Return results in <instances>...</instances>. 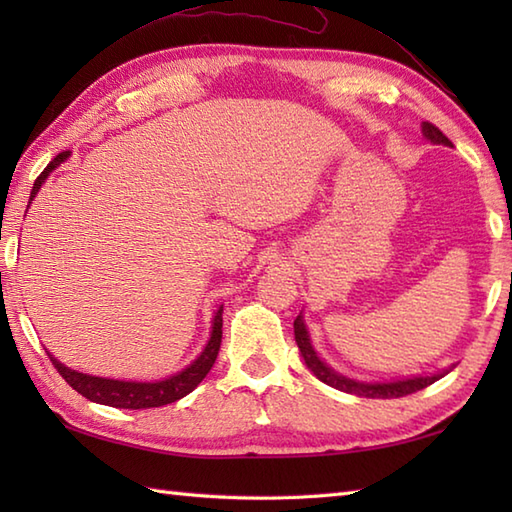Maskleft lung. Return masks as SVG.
<instances>
[{"instance_id":"left-lung-1","label":"left lung","mask_w":512,"mask_h":512,"mask_svg":"<svg viewBox=\"0 0 512 512\" xmlns=\"http://www.w3.org/2000/svg\"><path fill=\"white\" fill-rule=\"evenodd\" d=\"M422 134H424V138L431 140L433 145H449L451 147V140L444 136L436 125L422 123ZM295 339H297L303 361H306V365L310 367V372L317 376L321 383L330 385L334 389H341V391H345V394L365 396V398H400V396L413 394V391L429 387L436 383V380H440L444 374H449V369H444V372L433 374V376H411V378H402V380H391V383H363V380H354V378H347L339 372H334L332 367H328L321 361L310 343V334L306 330V323H303L301 314L295 319Z\"/></svg>"}]
</instances>
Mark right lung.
<instances>
[{
    "instance_id": "1",
    "label": "right lung",
    "mask_w": 512,
    "mask_h": 512,
    "mask_svg": "<svg viewBox=\"0 0 512 512\" xmlns=\"http://www.w3.org/2000/svg\"><path fill=\"white\" fill-rule=\"evenodd\" d=\"M68 158H70V151H61V154L39 173V178L35 180V187L30 191V202L35 200L37 191L41 189V184L46 182L50 173ZM220 345H222V306L215 312L211 339L206 343L202 354L195 358L189 367H184L182 372L173 374L165 380H156V383H136V380H114V378L81 374L76 372V369H70L63 363H59L50 352L48 356L54 369H57V372L65 378V383H68L74 391H79V394L88 400L99 402V405L118 407V409H149V407L169 405V402H176L187 394H191V391L202 383L204 376L211 372L217 352H220Z\"/></svg>"
}]
</instances>
